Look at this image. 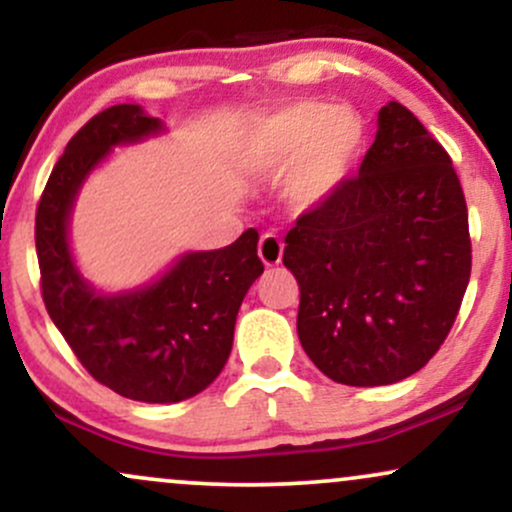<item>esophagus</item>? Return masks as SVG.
Segmentation results:
<instances>
[{"label": "esophagus", "instance_id": "1", "mask_svg": "<svg viewBox=\"0 0 512 512\" xmlns=\"http://www.w3.org/2000/svg\"><path fill=\"white\" fill-rule=\"evenodd\" d=\"M257 252H260V260L267 267H276L281 262V255H284V243L274 233H264L260 238V245H257Z\"/></svg>", "mask_w": 512, "mask_h": 512}]
</instances>
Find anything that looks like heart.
<instances>
[{
  "label": "heart",
  "instance_id": "heart-1",
  "mask_svg": "<svg viewBox=\"0 0 512 512\" xmlns=\"http://www.w3.org/2000/svg\"><path fill=\"white\" fill-rule=\"evenodd\" d=\"M363 144L366 125L351 108L298 101L281 108L260 127L250 163L272 178L291 170L293 202L298 207H317L349 180Z\"/></svg>",
  "mask_w": 512,
  "mask_h": 512
}]
</instances>
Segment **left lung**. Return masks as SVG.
I'll list each match as a JSON object with an SVG mask.
<instances>
[{
	"instance_id": "obj_1",
	"label": "left lung",
	"mask_w": 512,
	"mask_h": 512,
	"mask_svg": "<svg viewBox=\"0 0 512 512\" xmlns=\"http://www.w3.org/2000/svg\"><path fill=\"white\" fill-rule=\"evenodd\" d=\"M284 264L298 339L334 383L392 385L431 361L472 274L467 202L448 151L390 101L356 175L303 211Z\"/></svg>"
}]
</instances>
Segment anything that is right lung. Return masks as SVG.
<instances>
[{"label": "right lung", "instance_id": "obj_1", "mask_svg": "<svg viewBox=\"0 0 512 512\" xmlns=\"http://www.w3.org/2000/svg\"><path fill=\"white\" fill-rule=\"evenodd\" d=\"M163 129L139 105H113L69 139L35 211V250L45 308L98 383L137 402L195 397L226 366L236 315L264 272L255 228L221 250L187 252L144 289L105 296L79 274L69 250V214L79 187L113 146Z\"/></svg>", "mask_w": 512, "mask_h": 512}]
</instances>
